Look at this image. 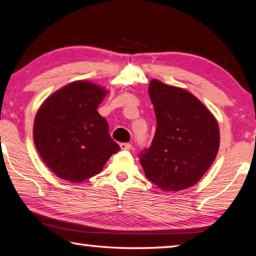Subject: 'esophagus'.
<instances>
[{
  "label": "esophagus",
  "instance_id": "1",
  "mask_svg": "<svg viewBox=\"0 0 256 256\" xmlns=\"http://www.w3.org/2000/svg\"><path fill=\"white\" fill-rule=\"evenodd\" d=\"M120 149L125 150V151H128V150H130V149L132 148V146L130 144H120Z\"/></svg>",
  "mask_w": 256,
  "mask_h": 256
}]
</instances>
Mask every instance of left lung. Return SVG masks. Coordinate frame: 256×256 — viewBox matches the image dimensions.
<instances>
[{
    "label": "left lung",
    "mask_w": 256,
    "mask_h": 256,
    "mask_svg": "<svg viewBox=\"0 0 256 256\" xmlns=\"http://www.w3.org/2000/svg\"><path fill=\"white\" fill-rule=\"evenodd\" d=\"M149 96L157 128L148 149L140 154L146 178L164 190L196 184L214 162L219 128L210 110L185 89L150 81Z\"/></svg>",
    "instance_id": "1"
}]
</instances>
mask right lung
<instances>
[{"label": "right lung", "mask_w": 256, "mask_h": 256, "mask_svg": "<svg viewBox=\"0 0 256 256\" xmlns=\"http://www.w3.org/2000/svg\"><path fill=\"white\" fill-rule=\"evenodd\" d=\"M106 94L92 82L74 81L47 98L37 112L34 146L60 178L72 183L88 180L120 150L97 110Z\"/></svg>", "instance_id": "1"}]
</instances>
